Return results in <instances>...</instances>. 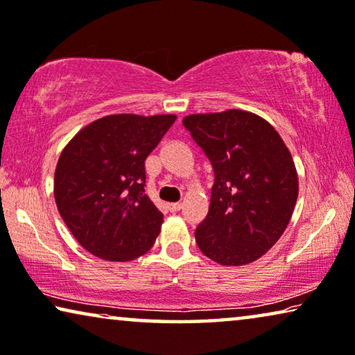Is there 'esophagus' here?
<instances>
[{"label": "esophagus", "instance_id": "1", "mask_svg": "<svg viewBox=\"0 0 355 355\" xmlns=\"http://www.w3.org/2000/svg\"><path fill=\"white\" fill-rule=\"evenodd\" d=\"M168 208H169V211H181L182 209V203L181 202H178V203H169L168 205Z\"/></svg>", "mask_w": 355, "mask_h": 355}]
</instances>
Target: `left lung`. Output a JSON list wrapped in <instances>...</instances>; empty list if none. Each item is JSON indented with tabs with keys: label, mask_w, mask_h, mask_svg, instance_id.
I'll return each instance as SVG.
<instances>
[{
	"label": "left lung",
	"mask_w": 355,
	"mask_h": 355,
	"mask_svg": "<svg viewBox=\"0 0 355 355\" xmlns=\"http://www.w3.org/2000/svg\"><path fill=\"white\" fill-rule=\"evenodd\" d=\"M182 125L214 171L207 218L195 230L205 256L223 266L253 263L275 245L297 198V174L279 132L243 110L189 115Z\"/></svg>",
	"instance_id": "left-lung-1"
}]
</instances>
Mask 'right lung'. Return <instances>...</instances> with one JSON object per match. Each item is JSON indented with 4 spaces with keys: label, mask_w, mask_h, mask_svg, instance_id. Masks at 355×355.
I'll return each mask as SVG.
<instances>
[{
    "label": "right lung",
    "mask_w": 355,
    "mask_h": 355,
    "mask_svg": "<svg viewBox=\"0 0 355 355\" xmlns=\"http://www.w3.org/2000/svg\"><path fill=\"white\" fill-rule=\"evenodd\" d=\"M174 115H109L83 128L60 153L54 198L78 243L105 261L146 254L163 214L146 195V158Z\"/></svg>",
    "instance_id": "obj_1"
}]
</instances>
